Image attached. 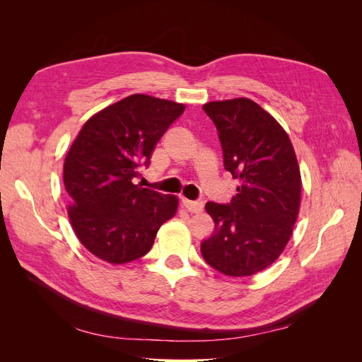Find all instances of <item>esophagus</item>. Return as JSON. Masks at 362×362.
Segmentation results:
<instances>
[{"instance_id":"esophagus-1","label":"esophagus","mask_w":362,"mask_h":362,"mask_svg":"<svg viewBox=\"0 0 362 362\" xmlns=\"http://www.w3.org/2000/svg\"><path fill=\"white\" fill-rule=\"evenodd\" d=\"M184 206L187 208L190 213H201L204 210V202L202 201H189V199H182Z\"/></svg>"}]
</instances>
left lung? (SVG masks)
Instances as JSON below:
<instances>
[{"mask_svg": "<svg viewBox=\"0 0 362 362\" xmlns=\"http://www.w3.org/2000/svg\"><path fill=\"white\" fill-rule=\"evenodd\" d=\"M223 149V164L240 180L231 204L206 202L214 234L204 259L228 276L267 269L286 249L300 208L302 180L291 140L278 120L247 98L202 105Z\"/></svg>", "mask_w": 362, "mask_h": 362, "instance_id": "1", "label": "left lung"}]
</instances>
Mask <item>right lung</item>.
Returning <instances> with one entry per match:
<instances>
[{
    "label": "right lung",
    "mask_w": 362,
    "mask_h": 362,
    "mask_svg": "<svg viewBox=\"0 0 362 362\" xmlns=\"http://www.w3.org/2000/svg\"><path fill=\"white\" fill-rule=\"evenodd\" d=\"M184 104L136 93L103 108L83 125L63 166L68 216L81 245L110 264L146 255L178 198L134 184L139 168Z\"/></svg>",
    "instance_id": "1"
}]
</instances>
